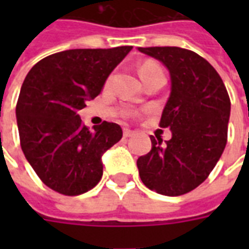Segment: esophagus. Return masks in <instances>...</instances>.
Wrapping results in <instances>:
<instances>
[{
	"instance_id": "esophagus-1",
	"label": "esophagus",
	"mask_w": 249,
	"mask_h": 249,
	"mask_svg": "<svg viewBox=\"0 0 249 249\" xmlns=\"http://www.w3.org/2000/svg\"><path fill=\"white\" fill-rule=\"evenodd\" d=\"M134 134H136V132H134V130H130V129H124L125 138H130V137H133Z\"/></svg>"
}]
</instances>
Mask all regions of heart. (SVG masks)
<instances>
[{
    "label": "heart",
    "mask_w": 249,
    "mask_h": 249,
    "mask_svg": "<svg viewBox=\"0 0 249 249\" xmlns=\"http://www.w3.org/2000/svg\"><path fill=\"white\" fill-rule=\"evenodd\" d=\"M160 70H161L160 66L159 64H156L155 62H144L140 68L141 77H142V80H144L150 73H152V72L155 71H160Z\"/></svg>",
    "instance_id": "1"
}]
</instances>
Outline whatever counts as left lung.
<instances>
[{"label": "left lung", "mask_w": 249, "mask_h": 249, "mask_svg": "<svg viewBox=\"0 0 249 249\" xmlns=\"http://www.w3.org/2000/svg\"><path fill=\"white\" fill-rule=\"evenodd\" d=\"M163 62L172 80L160 119L172 138L151 136L152 148L137 160L146 187L166 196L196 189L216 166L228 142L230 98L217 71L196 53L177 46L138 48Z\"/></svg>", "instance_id": "8db88e82"}]
</instances>
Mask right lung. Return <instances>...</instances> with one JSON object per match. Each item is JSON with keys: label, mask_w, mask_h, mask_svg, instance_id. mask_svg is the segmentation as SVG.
Instances as JSON below:
<instances>
[{"label": "right lung", "mask_w": 249, "mask_h": 249, "mask_svg": "<svg viewBox=\"0 0 249 249\" xmlns=\"http://www.w3.org/2000/svg\"><path fill=\"white\" fill-rule=\"evenodd\" d=\"M132 49L55 53L35 64L25 77L17 103L21 150L41 181L56 193L76 196L101 181L102 155L121 140L123 130L108 121L89 130L77 112L101 93Z\"/></svg>", "instance_id": "1"}]
</instances>
